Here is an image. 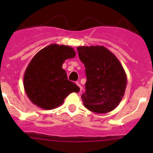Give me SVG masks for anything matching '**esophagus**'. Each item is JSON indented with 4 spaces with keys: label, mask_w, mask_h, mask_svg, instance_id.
<instances>
[{
    "label": "esophagus",
    "mask_w": 153,
    "mask_h": 153,
    "mask_svg": "<svg viewBox=\"0 0 153 153\" xmlns=\"http://www.w3.org/2000/svg\"><path fill=\"white\" fill-rule=\"evenodd\" d=\"M75 84H77V86H78V89H79V90H80V91L82 90V86H81V84H79V82H78V81H77V82L75 83Z\"/></svg>",
    "instance_id": "1"
}]
</instances>
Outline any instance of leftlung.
I'll return each mask as SVG.
<instances>
[{"label":"left lung","mask_w":153,"mask_h":153,"mask_svg":"<svg viewBox=\"0 0 153 153\" xmlns=\"http://www.w3.org/2000/svg\"><path fill=\"white\" fill-rule=\"evenodd\" d=\"M78 56L86 68L84 105L93 112H111L122 100L127 78L117 57L104 46L78 47Z\"/></svg>","instance_id":"obj_1"}]
</instances>
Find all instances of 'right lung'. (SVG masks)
Instances as JSON below:
<instances>
[{"instance_id":"obj_1","label":"right lung","mask_w":153,"mask_h":153,"mask_svg":"<svg viewBox=\"0 0 153 153\" xmlns=\"http://www.w3.org/2000/svg\"><path fill=\"white\" fill-rule=\"evenodd\" d=\"M75 55L73 48L55 44L35 54L24 75V90L32 103L49 110L61 106L70 93L79 92L62 68L64 61Z\"/></svg>"}]
</instances>
